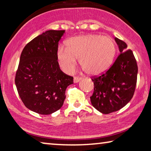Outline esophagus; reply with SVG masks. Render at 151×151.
<instances>
[{
    "label": "esophagus",
    "mask_w": 151,
    "mask_h": 151,
    "mask_svg": "<svg viewBox=\"0 0 151 151\" xmlns=\"http://www.w3.org/2000/svg\"><path fill=\"white\" fill-rule=\"evenodd\" d=\"M82 79H83L82 77H80V76H75V77H74V83H78Z\"/></svg>",
    "instance_id": "esophagus-1"
}]
</instances>
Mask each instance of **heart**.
<instances>
[{"label":"heart","instance_id":"1","mask_svg":"<svg viewBox=\"0 0 151 151\" xmlns=\"http://www.w3.org/2000/svg\"><path fill=\"white\" fill-rule=\"evenodd\" d=\"M66 49H58L57 57L63 70L70 73L76 60L89 75H98L109 68L116 53L115 44L111 37L98 35H81L66 42Z\"/></svg>","mask_w":151,"mask_h":151}]
</instances>
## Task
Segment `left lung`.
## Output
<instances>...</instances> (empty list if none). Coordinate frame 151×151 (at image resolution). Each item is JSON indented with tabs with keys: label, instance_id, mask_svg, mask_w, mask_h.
<instances>
[{
	"label": "left lung",
	"instance_id": "1",
	"mask_svg": "<svg viewBox=\"0 0 151 151\" xmlns=\"http://www.w3.org/2000/svg\"><path fill=\"white\" fill-rule=\"evenodd\" d=\"M120 54L106 73L92 77L93 106L103 114L117 111L132 100L136 86L138 66L134 53L124 41L115 38Z\"/></svg>",
	"mask_w": 151,
	"mask_h": 151
}]
</instances>
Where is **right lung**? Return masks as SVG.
<instances>
[{"instance_id":"right-lung-1","label":"right lung","mask_w":151,"mask_h":151,"mask_svg":"<svg viewBox=\"0 0 151 151\" xmlns=\"http://www.w3.org/2000/svg\"><path fill=\"white\" fill-rule=\"evenodd\" d=\"M65 30H47L29 42L20 56L15 83L24 104L40 114L62 106L65 92L73 77L60 70L58 43Z\"/></svg>"}]
</instances>
